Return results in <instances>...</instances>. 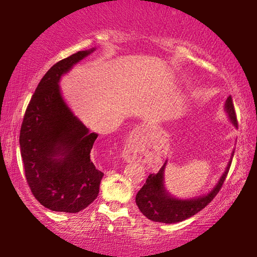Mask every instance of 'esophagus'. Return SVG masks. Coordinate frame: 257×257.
Here are the masks:
<instances>
[{
    "label": "esophagus",
    "instance_id": "1",
    "mask_svg": "<svg viewBox=\"0 0 257 257\" xmlns=\"http://www.w3.org/2000/svg\"><path fill=\"white\" fill-rule=\"evenodd\" d=\"M122 157H124L125 160L127 161H132L136 159L137 157V151L135 147H133V145H126L124 151H122Z\"/></svg>",
    "mask_w": 257,
    "mask_h": 257
}]
</instances>
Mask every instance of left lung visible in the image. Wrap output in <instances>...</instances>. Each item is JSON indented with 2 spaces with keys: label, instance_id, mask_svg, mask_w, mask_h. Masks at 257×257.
Instances as JSON below:
<instances>
[{
  "label": "left lung",
  "instance_id": "1",
  "mask_svg": "<svg viewBox=\"0 0 257 257\" xmlns=\"http://www.w3.org/2000/svg\"><path fill=\"white\" fill-rule=\"evenodd\" d=\"M224 110H226L227 114L229 115V119L234 124L235 127H237L236 113H235L231 96L227 98L226 104H224ZM231 156H234V154H231ZM231 160L229 161V164H228L224 173L221 175L217 185L208 193V194L199 196V198L194 199L180 200L173 198L171 194H168V192H166V189L164 187V172L165 167H166V163H165L158 173L149 175L145 185H144L143 187L140 188V191L137 193V206H138L140 212H142L147 219L152 220L154 222H181V221L188 219V217L199 213L200 210L205 208V207L215 198V195L219 193L224 180H226Z\"/></svg>",
  "mask_w": 257,
  "mask_h": 257
}]
</instances>
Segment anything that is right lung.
<instances>
[{"mask_svg":"<svg viewBox=\"0 0 257 257\" xmlns=\"http://www.w3.org/2000/svg\"><path fill=\"white\" fill-rule=\"evenodd\" d=\"M94 49L78 51L52 65L28 105L20 131L27 184L36 200L54 212L78 213L99 193L103 172L90 159L97 133L63 100L59 79Z\"/></svg>","mask_w":257,"mask_h":257,"instance_id":"add662e5","label":"right lung"}]
</instances>
